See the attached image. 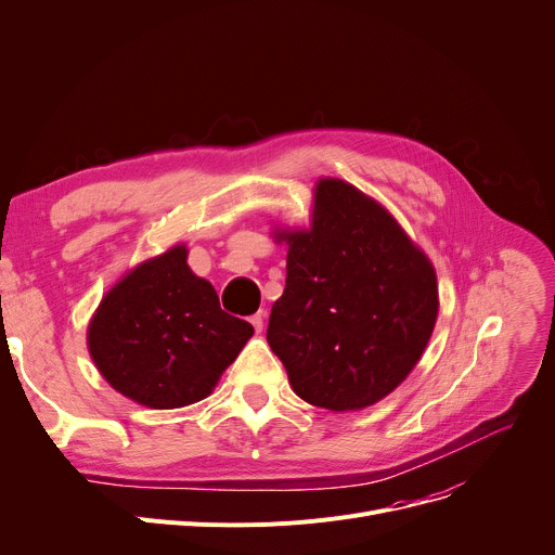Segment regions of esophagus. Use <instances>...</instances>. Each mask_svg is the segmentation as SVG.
<instances>
[{"label": "esophagus", "mask_w": 555, "mask_h": 555, "mask_svg": "<svg viewBox=\"0 0 555 555\" xmlns=\"http://www.w3.org/2000/svg\"><path fill=\"white\" fill-rule=\"evenodd\" d=\"M249 322H251L254 331H256V333H260V331H262V312H256V314H251V317H249Z\"/></svg>", "instance_id": "1"}]
</instances>
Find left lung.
I'll use <instances>...</instances> for the list:
<instances>
[{
	"label": "left lung",
	"instance_id": "8db88e82",
	"mask_svg": "<svg viewBox=\"0 0 555 555\" xmlns=\"http://www.w3.org/2000/svg\"><path fill=\"white\" fill-rule=\"evenodd\" d=\"M287 276L268 344L295 393L331 412L391 393L421 360L439 314L429 258L393 216L341 180H319L310 229L279 231Z\"/></svg>",
	"mask_w": 555,
	"mask_h": 555
}]
</instances>
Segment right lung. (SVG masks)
<instances>
[{"instance_id": "add662e5", "label": "right lung", "mask_w": 555, "mask_h": 555, "mask_svg": "<svg viewBox=\"0 0 555 555\" xmlns=\"http://www.w3.org/2000/svg\"><path fill=\"white\" fill-rule=\"evenodd\" d=\"M186 254L175 245L141 262L103 297L87 331L105 380L153 410L207 398L254 335L251 324L220 308L214 285L191 272Z\"/></svg>"}]
</instances>
